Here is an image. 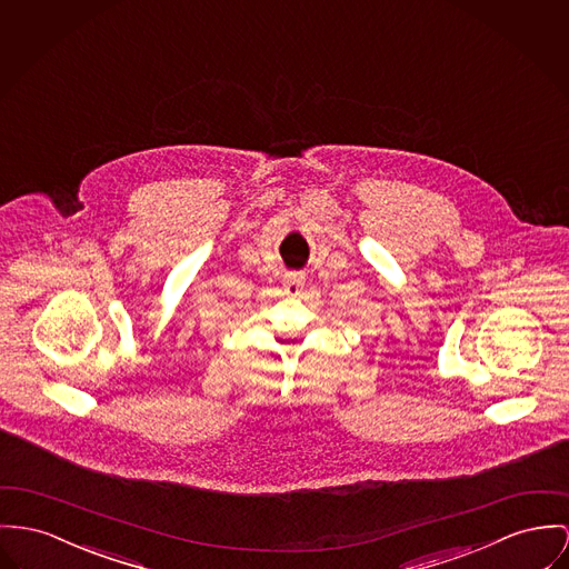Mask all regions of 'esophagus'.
Segmentation results:
<instances>
[{
    "label": "esophagus",
    "instance_id": "esophagus-1",
    "mask_svg": "<svg viewBox=\"0 0 569 569\" xmlns=\"http://www.w3.org/2000/svg\"><path fill=\"white\" fill-rule=\"evenodd\" d=\"M283 288H286V292H288V295H299V290L303 288V274H299V272H290V274H286Z\"/></svg>",
    "mask_w": 569,
    "mask_h": 569
}]
</instances>
